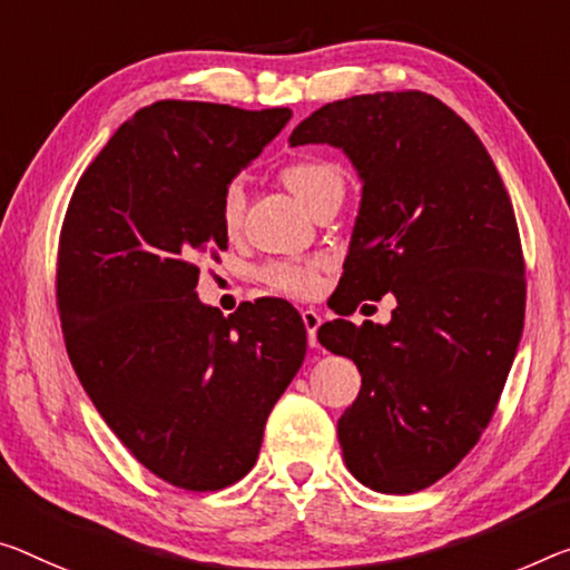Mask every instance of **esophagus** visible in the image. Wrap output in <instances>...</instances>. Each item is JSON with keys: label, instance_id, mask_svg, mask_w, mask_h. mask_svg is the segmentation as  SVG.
I'll use <instances>...</instances> for the list:
<instances>
[{"label": "esophagus", "instance_id": "1", "mask_svg": "<svg viewBox=\"0 0 570 570\" xmlns=\"http://www.w3.org/2000/svg\"><path fill=\"white\" fill-rule=\"evenodd\" d=\"M303 323H305V331H308V344L311 346H318V338H315V331L321 326V315L315 313L313 308H305L303 311Z\"/></svg>", "mask_w": 570, "mask_h": 570}]
</instances>
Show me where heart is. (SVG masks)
Wrapping results in <instances>:
<instances>
[{
	"label": "heart",
	"mask_w": 570,
	"mask_h": 570,
	"mask_svg": "<svg viewBox=\"0 0 570 570\" xmlns=\"http://www.w3.org/2000/svg\"><path fill=\"white\" fill-rule=\"evenodd\" d=\"M283 183L293 190V196L303 206H311L323 190L344 186L336 165L321 160V157H301V160L287 163L283 168ZM244 206H247V196H244L242 180H229L222 190V200H218V218H222V226L226 232L239 229ZM328 269L331 262L326 257L269 262V265L262 267V279L277 295L311 297L321 293L323 277H326Z\"/></svg>",
	"instance_id": "obj_1"
}]
</instances>
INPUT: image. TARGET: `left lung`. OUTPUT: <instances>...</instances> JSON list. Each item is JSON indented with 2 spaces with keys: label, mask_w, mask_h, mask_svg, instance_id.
I'll return each mask as SVG.
<instances>
[{
  "label": "left lung",
  "mask_w": 570,
  "mask_h": 570,
  "mask_svg": "<svg viewBox=\"0 0 570 570\" xmlns=\"http://www.w3.org/2000/svg\"><path fill=\"white\" fill-rule=\"evenodd\" d=\"M341 147L362 178L334 311L392 293L387 326L318 328L362 390L338 420L352 474L384 494L435 484L492 420L524 326V257L510 194L456 111L423 91L326 104L291 145Z\"/></svg>",
  "instance_id": "8db88e82"
}]
</instances>
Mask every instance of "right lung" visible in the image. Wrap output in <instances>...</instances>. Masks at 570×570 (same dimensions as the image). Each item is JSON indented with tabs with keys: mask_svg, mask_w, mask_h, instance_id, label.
<instances>
[{
	"mask_svg": "<svg viewBox=\"0 0 570 570\" xmlns=\"http://www.w3.org/2000/svg\"><path fill=\"white\" fill-rule=\"evenodd\" d=\"M293 111L155 101L86 168L58 242L56 297L86 395L155 476L216 492L255 466L269 410L305 358L279 297L229 318L196 295L226 249L218 200Z\"/></svg>",
	"mask_w": 570,
	"mask_h": 570,
	"instance_id": "add662e5",
	"label": "right lung"
}]
</instances>
